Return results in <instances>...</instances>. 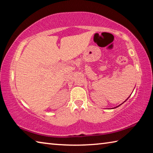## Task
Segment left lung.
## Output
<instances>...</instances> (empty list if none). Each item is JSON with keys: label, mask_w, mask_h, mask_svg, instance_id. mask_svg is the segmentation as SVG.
Masks as SVG:
<instances>
[{"label": "left lung", "mask_w": 153, "mask_h": 153, "mask_svg": "<svg viewBox=\"0 0 153 153\" xmlns=\"http://www.w3.org/2000/svg\"><path fill=\"white\" fill-rule=\"evenodd\" d=\"M118 107H119V106H118Z\"/></svg>", "instance_id": "8db88e82"}]
</instances>
